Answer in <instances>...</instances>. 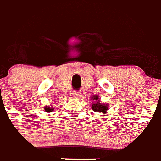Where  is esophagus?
I'll return each instance as SVG.
<instances>
[{"label": "esophagus", "mask_w": 161, "mask_h": 161, "mask_svg": "<svg viewBox=\"0 0 161 161\" xmlns=\"http://www.w3.org/2000/svg\"><path fill=\"white\" fill-rule=\"evenodd\" d=\"M81 95L79 94V92H74L72 93V97L74 98V99H79V97H80Z\"/></svg>", "instance_id": "esophagus-1"}]
</instances>
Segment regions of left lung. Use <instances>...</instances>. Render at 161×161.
Segmentation results:
<instances>
[{
	"label": "left lung",
	"instance_id": "1",
	"mask_svg": "<svg viewBox=\"0 0 161 161\" xmlns=\"http://www.w3.org/2000/svg\"><path fill=\"white\" fill-rule=\"evenodd\" d=\"M92 100H95V102L92 105V108L94 112H97L99 114H104V113L107 110H108V105L100 103V98L98 97V96H92Z\"/></svg>",
	"mask_w": 161,
	"mask_h": 161
}]
</instances>
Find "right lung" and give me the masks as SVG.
Returning a JSON list of instances; mask_svg holds the SVG:
<instances>
[{
  "label": "right lung",
  "mask_w": 161,
  "mask_h": 161,
  "mask_svg": "<svg viewBox=\"0 0 161 161\" xmlns=\"http://www.w3.org/2000/svg\"><path fill=\"white\" fill-rule=\"evenodd\" d=\"M44 110H45L46 112H53V107H47V106H46V107H44Z\"/></svg>",
  "instance_id": "add662e5"
}]
</instances>
